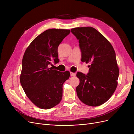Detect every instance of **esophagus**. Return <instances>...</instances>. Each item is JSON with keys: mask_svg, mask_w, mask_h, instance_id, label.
Here are the masks:
<instances>
[{"mask_svg": "<svg viewBox=\"0 0 134 134\" xmlns=\"http://www.w3.org/2000/svg\"><path fill=\"white\" fill-rule=\"evenodd\" d=\"M75 75H76V74H75V73H72V72H71V76H75Z\"/></svg>", "mask_w": 134, "mask_h": 134, "instance_id": "esophagus-1", "label": "esophagus"}]
</instances>
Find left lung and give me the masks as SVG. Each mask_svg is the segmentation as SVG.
I'll list each match as a JSON object with an SVG mask.
<instances>
[{"mask_svg": "<svg viewBox=\"0 0 134 134\" xmlns=\"http://www.w3.org/2000/svg\"><path fill=\"white\" fill-rule=\"evenodd\" d=\"M71 32L79 40L81 61L91 63L87 75L76 74L80 80L76 88L77 96L88 106H100L110 99L118 85L119 68L115 50L110 42L92 27H75Z\"/></svg>", "mask_w": 134, "mask_h": 134, "instance_id": "obj_1", "label": "left lung"}]
</instances>
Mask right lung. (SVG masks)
Returning a JSON list of instances; mask_svg holds the SVG:
<instances>
[{"mask_svg": "<svg viewBox=\"0 0 134 134\" xmlns=\"http://www.w3.org/2000/svg\"><path fill=\"white\" fill-rule=\"evenodd\" d=\"M70 32L68 29H48L31 42L24 54L20 84L27 98L40 109H51L62 99L63 84L70 73L49 66L54 61L59 62L58 47Z\"/></svg>", "mask_w": 134, "mask_h": 134, "instance_id": "obj_1", "label": "right lung"}]
</instances>
